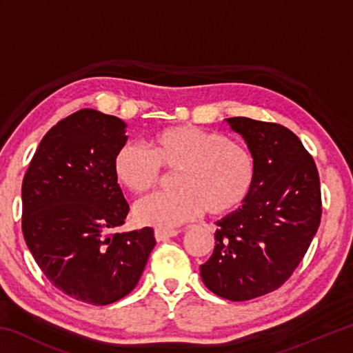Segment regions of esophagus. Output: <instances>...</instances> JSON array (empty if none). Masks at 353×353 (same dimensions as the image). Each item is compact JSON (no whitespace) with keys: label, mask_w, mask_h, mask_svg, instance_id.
<instances>
[{"label":"esophagus","mask_w":353,"mask_h":353,"mask_svg":"<svg viewBox=\"0 0 353 353\" xmlns=\"http://www.w3.org/2000/svg\"><path fill=\"white\" fill-rule=\"evenodd\" d=\"M177 235H179V230H168V229H155L154 230V236L157 241H165V240H168V238L177 236Z\"/></svg>","instance_id":"34e87169"}]
</instances>
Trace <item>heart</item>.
I'll return each mask as SVG.
<instances>
[{
	"instance_id": "1",
	"label": "heart",
	"mask_w": 353,
	"mask_h": 353,
	"mask_svg": "<svg viewBox=\"0 0 353 353\" xmlns=\"http://www.w3.org/2000/svg\"><path fill=\"white\" fill-rule=\"evenodd\" d=\"M163 170L174 172L177 190L137 202L140 224L170 229L198 218L202 212L221 216L240 208L252 191L256 163L241 141L218 130L188 124L171 126L149 139V149L126 143L113 160L115 176L135 194H146L160 183Z\"/></svg>"
}]
</instances>
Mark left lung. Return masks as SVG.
Segmentation results:
<instances>
[{"instance_id": "left-lung-1", "label": "left lung", "mask_w": 353, "mask_h": 353, "mask_svg": "<svg viewBox=\"0 0 353 353\" xmlns=\"http://www.w3.org/2000/svg\"><path fill=\"white\" fill-rule=\"evenodd\" d=\"M254 152L256 174L246 202L218 221L214 249L201 277L214 294L250 301L291 277L318 232L319 172L288 128L246 117L227 118Z\"/></svg>"}]
</instances>
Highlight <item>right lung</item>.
I'll return each mask as SVG.
<instances>
[{
    "mask_svg": "<svg viewBox=\"0 0 353 353\" xmlns=\"http://www.w3.org/2000/svg\"><path fill=\"white\" fill-rule=\"evenodd\" d=\"M121 119L77 110L40 141L23 179V236L46 279L90 305L135 288L155 246L154 230L115 232L129 204L113 171L128 140Z\"/></svg>",
    "mask_w": 353,
    "mask_h": 353,
    "instance_id": "add662e5",
    "label": "right lung"
}]
</instances>
